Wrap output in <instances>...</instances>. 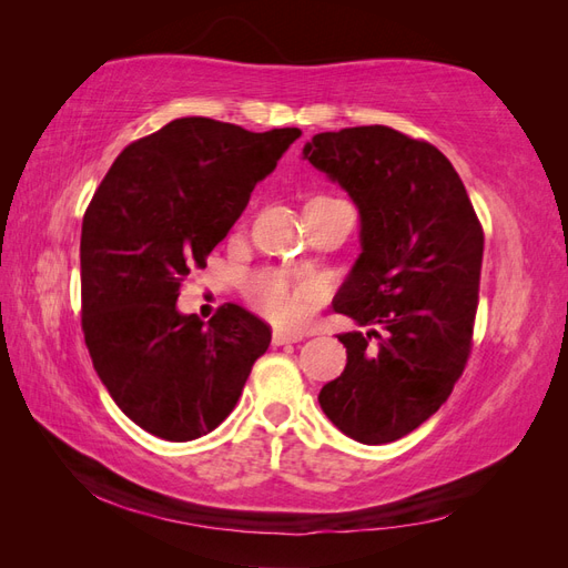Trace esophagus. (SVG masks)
<instances>
[{"label": "esophagus", "mask_w": 568, "mask_h": 568, "mask_svg": "<svg viewBox=\"0 0 568 568\" xmlns=\"http://www.w3.org/2000/svg\"><path fill=\"white\" fill-rule=\"evenodd\" d=\"M303 336L301 334H291V332H282L277 329L272 334V343L274 346H284V343H298Z\"/></svg>", "instance_id": "esophagus-1"}]
</instances>
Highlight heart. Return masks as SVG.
Listing matches in <instances>:
<instances>
[{"instance_id": "b5f03b06", "label": "heart", "mask_w": 568, "mask_h": 568, "mask_svg": "<svg viewBox=\"0 0 568 568\" xmlns=\"http://www.w3.org/2000/svg\"><path fill=\"white\" fill-rule=\"evenodd\" d=\"M244 296L270 322L296 329L324 301V286L313 280L288 277L282 270H261L246 280Z\"/></svg>"}]
</instances>
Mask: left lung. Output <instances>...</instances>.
I'll return each mask as SVG.
<instances>
[{
    "label": "left lung",
    "mask_w": 568,
    "mask_h": 568,
    "mask_svg": "<svg viewBox=\"0 0 568 568\" xmlns=\"http://www.w3.org/2000/svg\"><path fill=\"white\" fill-rule=\"evenodd\" d=\"M303 156L346 189L363 220V253L334 311L384 329L338 334L348 363L320 405L359 443L398 440L438 412L467 367L484 227L453 163L393 128L322 132Z\"/></svg>",
    "instance_id": "left-lung-1"
}]
</instances>
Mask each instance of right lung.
<instances>
[{"instance_id": "add662e5", "label": "right lung", "mask_w": 568, "mask_h": 568, "mask_svg": "<svg viewBox=\"0 0 568 568\" xmlns=\"http://www.w3.org/2000/svg\"><path fill=\"white\" fill-rule=\"evenodd\" d=\"M298 136L178 118L128 144L97 186L80 239L82 334L101 384L144 432L211 434L267 351L270 326L242 305L203 324L175 301Z\"/></svg>"}]
</instances>
